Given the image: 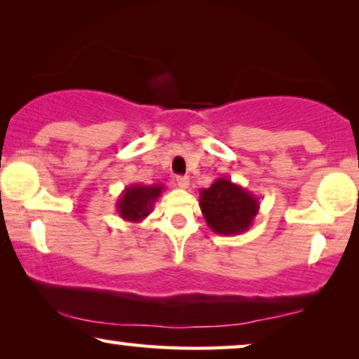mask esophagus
Returning a JSON list of instances; mask_svg holds the SVG:
<instances>
[{
  "label": "esophagus",
  "mask_w": 359,
  "mask_h": 359,
  "mask_svg": "<svg viewBox=\"0 0 359 359\" xmlns=\"http://www.w3.org/2000/svg\"><path fill=\"white\" fill-rule=\"evenodd\" d=\"M176 184H178L180 188L186 189L189 186V178L188 176H178V178H176Z\"/></svg>",
  "instance_id": "34e87169"
}]
</instances>
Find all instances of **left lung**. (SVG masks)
<instances>
[{
	"instance_id": "left-lung-1",
	"label": "left lung",
	"mask_w": 359,
	"mask_h": 359,
	"mask_svg": "<svg viewBox=\"0 0 359 359\" xmlns=\"http://www.w3.org/2000/svg\"><path fill=\"white\" fill-rule=\"evenodd\" d=\"M199 208L212 232L238 235L252 227L259 199L229 178H217L209 188L201 189Z\"/></svg>"
}]
</instances>
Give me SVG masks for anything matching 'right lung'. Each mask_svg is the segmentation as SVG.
<instances>
[{"mask_svg":"<svg viewBox=\"0 0 359 359\" xmlns=\"http://www.w3.org/2000/svg\"><path fill=\"white\" fill-rule=\"evenodd\" d=\"M165 191L163 184H139L126 186L116 203V210L119 217L126 222L139 224L149 217L155 208L156 199Z\"/></svg>","mask_w":359,"mask_h":359,"instance_id":"1","label":"right lung"}]
</instances>
